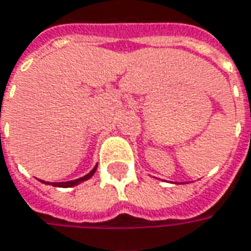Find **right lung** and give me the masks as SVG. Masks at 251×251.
<instances>
[{
    "label": "right lung",
    "instance_id": "1",
    "mask_svg": "<svg viewBox=\"0 0 251 251\" xmlns=\"http://www.w3.org/2000/svg\"><path fill=\"white\" fill-rule=\"evenodd\" d=\"M97 168V166H96ZM96 168L93 169L90 173H88L86 176H83V177H81V178H76V180H73V181H66V183H52V185H54V187H63V188H68V187H74V185H76V184L82 183V181H85V180H88V178H90L92 176L95 175V172H96ZM42 183H45V181H42ZM47 184V183H45ZM49 184V183H48Z\"/></svg>",
    "mask_w": 251,
    "mask_h": 251
}]
</instances>
